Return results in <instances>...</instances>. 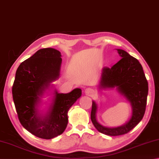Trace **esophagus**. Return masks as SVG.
Here are the masks:
<instances>
[{"mask_svg":"<svg viewBox=\"0 0 159 159\" xmlns=\"http://www.w3.org/2000/svg\"><path fill=\"white\" fill-rule=\"evenodd\" d=\"M85 93L88 94V95H92L93 93H94V91H93L92 89L87 88V89H85Z\"/></svg>","mask_w":159,"mask_h":159,"instance_id":"esophagus-1","label":"esophagus"}]
</instances>
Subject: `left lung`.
I'll return each mask as SVG.
<instances>
[{
    "mask_svg": "<svg viewBox=\"0 0 159 159\" xmlns=\"http://www.w3.org/2000/svg\"><path fill=\"white\" fill-rule=\"evenodd\" d=\"M121 58L111 68L104 67L101 80V88L116 87L132 105V116L126 124L117 128H107L96 120L97 105L92 102L91 121L99 132L105 135L116 136L126 134L137 126L143 119L146 110L148 95V82L143 67L138 59L124 50L117 49Z\"/></svg>",
    "mask_w": 159,
    "mask_h": 159,
    "instance_id": "1",
    "label": "left lung"
}]
</instances>
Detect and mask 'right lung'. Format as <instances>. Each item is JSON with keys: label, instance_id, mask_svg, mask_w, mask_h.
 <instances>
[{"label": "right lung", "instance_id": "1", "mask_svg": "<svg viewBox=\"0 0 159 159\" xmlns=\"http://www.w3.org/2000/svg\"><path fill=\"white\" fill-rule=\"evenodd\" d=\"M61 52L53 48L41 49L23 61L16 70L12 91L19 120L24 129L40 138H54L65 130L68 112L82 95L80 89L68 93L55 91L54 102L45 116H39L37 105L50 83L59 77Z\"/></svg>", "mask_w": 159, "mask_h": 159}]
</instances>
